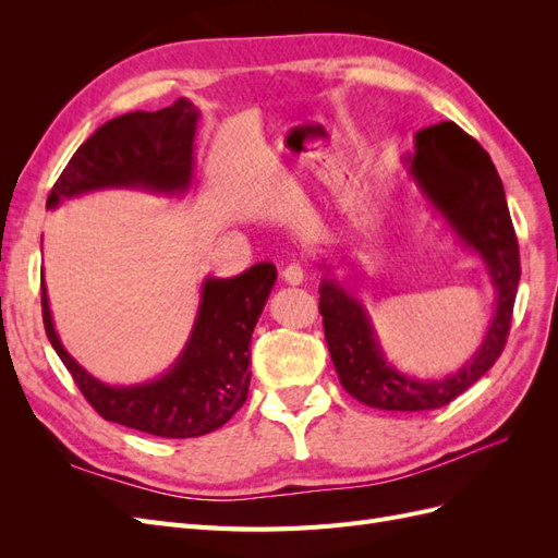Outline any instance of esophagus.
Listing matches in <instances>:
<instances>
[{
	"mask_svg": "<svg viewBox=\"0 0 558 558\" xmlns=\"http://www.w3.org/2000/svg\"><path fill=\"white\" fill-rule=\"evenodd\" d=\"M281 279L289 286H300L302 281H305V272H302V267L298 263H291V265L283 267Z\"/></svg>",
	"mask_w": 558,
	"mask_h": 558,
	"instance_id": "1",
	"label": "esophagus"
}]
</instances>
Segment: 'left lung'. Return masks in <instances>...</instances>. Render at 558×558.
Returning a JSON list of instances; mask_svg holds the SVG:
<instances>
[{"label": "left lung", "mask_w": 558, "mask_h": 558, "mask_svg": "<svg viewBox=\"0 0 558 558\" xmlns=\"http://www.w3.org/2000/svg\"><path fill=\"white\" fill-rule=\"evenodd\" d=\"M408 177L433 214L442 218L453 240L486 267L494 286V316L477 351L440 377H414L398 369L381 349L373 318L359 295V281L335 275L320 260L318 310L330 359L344 391L367 408L424 412L449 404L496 363L510 332L512 307L521 277L519 244L505 199L502 181L486 150L451 121L414 134V154L402 156Z\"/></svg>", "instance_id": "left-lung-1"}]
</instances>
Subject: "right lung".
I'll use <instances>...</instances> for the list:
<instances>
[{"label": "right lung", "instance_id": "right-lung-1", "mask_svg": "<svg viewBox=\"0 0 558 558\" xmlns=\"http://www.w3.org/2000/svg\"><path fill=\"white\" fill-rule=\"evenodd\" d=\"M199 109L177 99L160 111H130L99 125L64 167L46 209L97 191L125 189L183 197L193 189ZM277 267L256 263L238 277H207L189 340L156 379L113 386L93 377L60 342L46 283L44 328L81 393L107 421L158 437H199L238 412L251 381V335L275 289Z\"/></svg>", "mask_w": 558, "mask_h": 558}]
</instances>
